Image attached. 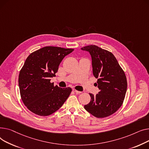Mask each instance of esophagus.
<instances>
[{
	"label": "esophagus",
	"instance_id": "obj_1",
	"mask_svg": "<svg viewBox=\"0 0 149 149\" xmlns=\"http://www.w3.org/2000/svg\"><path fill=\"white\" fill-rule=\"evenodd\" d=\"M73 91H74L76 93H78V94H80V93H82L81 91H77V90H76L75 88H73Z\"/></svg>",
	"mask_w": 149,
	"mask_h": 149
}]
</instances>
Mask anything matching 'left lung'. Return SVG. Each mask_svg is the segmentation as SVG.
<instances>
[{
    "instance_id": "8db88e82",
    "label": "left lung",
    "mask_w": 149,
    "mask_h": 149,
    "mask_svg": "<svg viewBox=\"0 0 149 149\" xmlns=\"http://www.w3.org/2000/svg\"><path fill=\"white\" fill-rule=\"evenodd\" d=\"M81 50L91 55L93 75L98 79L96 85L100 90L95 95L89 94L91 100L84 108L97 118L108 117L123 103L127 86L125 73L111 52L95 45Z\"/></svg>"
}]
</instances>
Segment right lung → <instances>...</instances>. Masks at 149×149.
<instances>
[{
    "instance_id": "obj_1",
    "label": "right lung",
    "mask_w": 149,
    "mask_h": 149,
    "mask_svg": "<svg viewBox=\"0 0 149 149\" xmlns=\"http://www.w3.org/2000/svg\"><path fill=\"white\" fill-rule=\"evenodd\" d=\"M74 50L46 46L32 52L26 58L19 76L22 100L28 109L40 116H47L58 110L72 92L50 82L63 58Z\"/></svg>"
}]
</instances>
